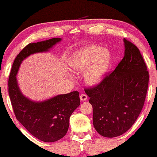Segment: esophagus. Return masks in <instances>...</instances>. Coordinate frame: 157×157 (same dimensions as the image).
<instances>
[{
    "instance_id": "obj_1",
    "label": "esophagus",
    "mask_w": 157,
    "mask_h": 157,
    "mask_svg": "<svg viewBox=\"0 0 157 157\" xmlns=\"http://www.w3.org/2000/svg\"><path fill=\"white\" fill-rule=\"evenodd\" d=\"M79 98H80L82 101H86L88 98V96L86 95V94H82L80 97H79Z\"/></svg>"
}]
</instances>
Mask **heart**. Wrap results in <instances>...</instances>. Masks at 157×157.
Wrapping results in <instances>:
<instances>
[{"mask_svg":"<svg viewBox=\"0 0 157 157\" xmlns=\"http://www.w3.org/2000/svg\"><path fill=\"white\" fill-rule=\"evenodd\" d=\"M110 54L106 49L88 46L77 51L70 59V66L77 73L84 72L88 84L95 85L106 74L110 64Z\"/></svg>","mask_w":157,"mask_h":157,"instance_id":"heart-1","label":"heart"}]
</instances>
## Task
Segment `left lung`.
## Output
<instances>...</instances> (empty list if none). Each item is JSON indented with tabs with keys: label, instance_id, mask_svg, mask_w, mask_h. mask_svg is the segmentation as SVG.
<instances>
[{
	"label": "left lung",
	"instance_id": "8db88e82",
	"mask_svg": "<svg viewBox=\"0 0 157 157\" xmlns=\"http://www.w3.org/2000/svg\"><path fill=\"white\" fill-rule=\"evenodd\" d=\"M123 59L95 86L84 90L93 106V126L105 137L120 136L132 127L144 107L149 72L136 45L124 39Z\"/></svg>",
	"mask_w": 157,
	"mask_h": 157
}]
</instances>
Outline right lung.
Listing matches in <instances>:
<instances>
[{"instance_id": "obj_1", "label": "right lung", "mask_w": 157, "mask_h": 157, "mask_svg": "<svg viewBox=\"0 0 157 157\" xmlns=\"http://www.w3.org/2000/svg\"><path fill=\"white\" fill-rule=\"evenodd\" d=\"M60 40L56 38L27 44L14 59L8 80V91L16 118L28 132L44 142L57 141L66 135L71 114L80 104L79 93L73 91L35 102L21 93L16 76L25 58L31 54L47 51Z\"/></svg>"}]
</instances>
